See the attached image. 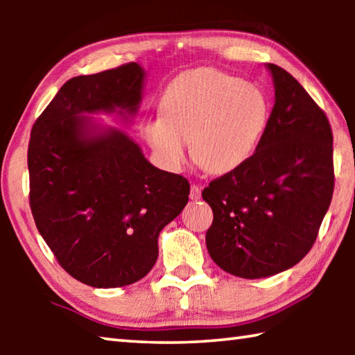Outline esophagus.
Masks as SVG:
<instances>
[{"instance_id": "1", "label": "esophagus", "mask_w": 355, "mask_h": 355, "mask_svg": "<svg viewBox=\"0 0 355 355\" xmlns=\"http://www.w3.org/2000/svg\"><path fill=\"white\" fill-rule=\"evenodd\" d=\"M202 196V188L199 184H191V191H189V199L191 200H199Z\"/></svg>"}]
</instances>
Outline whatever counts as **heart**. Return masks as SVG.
<instances>
[{
    "instance_id": "1",
    "label": "heart",
    "mask_w": 355,
    "mask_h": 355,
    "mask_svg": "<svg viewBox=\"0 0 355 355\" xmlns=\"http://www.w3.org/2000/svg\"><path fill=\"white\" fill-rule=\"evenodd\" d=\"M269 120L260 89L216 69L184 71L173 80L158 105V117L141 125V136L156 161L180 172L192 155L209 173L224 175L252 158Z\"/></svg>"
}]
</instances>
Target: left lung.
<instances>
[{
  "instance_id": "left-lung-1",
  "label": "left lung",
  "mask_w": 355,
  "mask_h": 355,
  "mask_svg": "<svg viewBox=\"0 0 355 355\" xmlns=\"http://www.w3.org/2000/svg\"><path fill=\"white\" fill-rule=\"evenodd\" d=\"M275 103L261 142L202 197L213 209L207 249L225 272L261 279L309 254L334 194V137L326 114L296 78L268 64Z\"/></svg>"
}]
</instances>
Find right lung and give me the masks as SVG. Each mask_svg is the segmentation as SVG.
<instances>
[{"label": "right lung", "mask_w": 355, "mask_h": 355, "mask_svg": "<svg viewBox=\"0 0 355 355\" xmlns=\"http://www.w3.org/2000/svg\"><path fill=\"white\" fill-rule=\"evenodd\" d=\"M144 78L136 62L71 78L31 130L34 222L58 263L89 286L146 277L158 258L159 232L188 203V180L150 164L122 130L86 117L135 116Z\"/></svg>", "instance_id": "1"}]
</instances>
